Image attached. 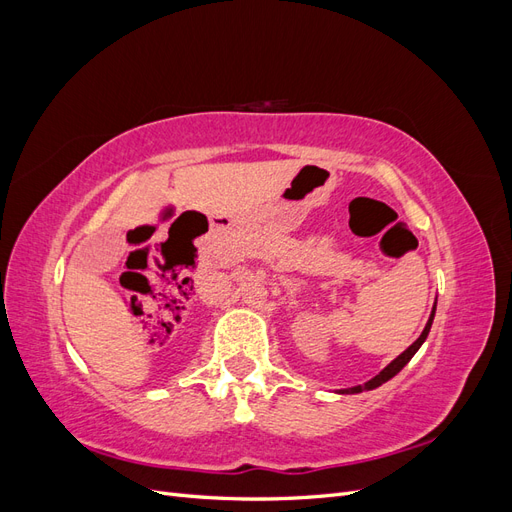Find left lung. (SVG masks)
<instances>
[{"label":"left lung","instance_id":"1","mask_svg":"<svg viewBox=\"0 0 512 512\" xmlns=\"http://www.w3.org/2000/svg\"><path fill=\"white\" fill-rule=\"evenodd\" d=\"M433 316H436V305H433L431 314H429V320H427V324H425V329H423V333H421V335H418L416 342H414L410 348H406L404 352H401V354L397 356V359H393L389 365H386V367L380 371V374H376L374 378L367 380V382H363V384L350 386V389H339L337 393H342V395H354V393H363V391H374V389H378V386H382L384 382H389L393 376H397L399 371L404 369V367L410 363V359H412V356L418 352V348H421V346L425 344V339H427L429 329H431Z\"/></svg>","mask_w":512,"mask_h":512}]
</instances>
